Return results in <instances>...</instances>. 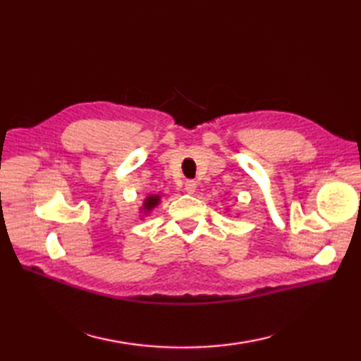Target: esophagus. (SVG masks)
I'll use <instances>...</instances> for the list:
<instances>
[{"mask_svg": "<svg viewBox=\"0 0 361 361\" xmlns=\"http://www.w3.org/2000/svg\"><path fill=\"white\" fill-rule=\"evenodd\" d=\"M195 189H197V183L194 180H188L185 183V190H186L188 194H194Z\"/></svg>", "mask_w": 361, "mask_h": 361, "instance_id": "34e87169", "label": "esophagus"}]
</instances>
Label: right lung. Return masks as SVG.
<instances>
[{
	"label": "right lung",
	"instance_id": "right-lung-1",
	"mask_svg": "<svg viewBox=\"0 0 361 361\" xmlns=\"http://www.w3.org/2000/svg\"><path fill=\"white\" fill-rule=\"evenodd\" d=\"M159 200H161V197H159V195H149V197L145 198V200H144L141 211H142L144 214H149L153 208H155V206H158Z\"/></svg>",
	"mask_w": 361,
	"mask_h": 361
}]
</instances>
